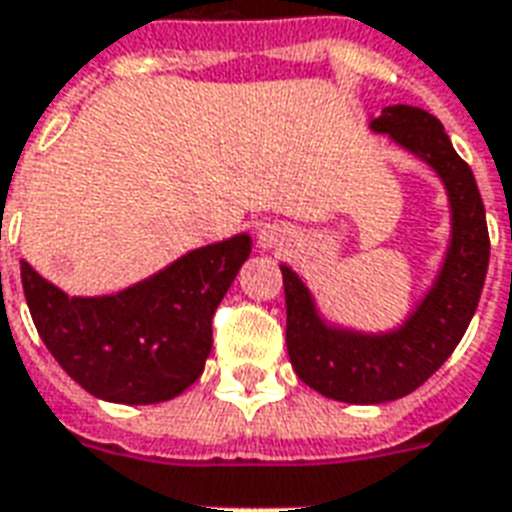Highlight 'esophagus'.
Returning <instances> with one entry per match:
<instances>
[{
	"label": "esophagus",
	"instance_id": "34e87169",
	"mask_svg": "<svg viewBox=\"0 0 512 512\" xmlns=\"http://www.w3.org/2000/svg\"><path fill=\"white\" fill-rule=\"evenodd\" d=\"M288 229L283 224H267V227L259 232V245L261 248H277V245H283L288 240Z\"/></svg>",
	"mask_w": 512,
	"mask_h": 512
}]
</instances>
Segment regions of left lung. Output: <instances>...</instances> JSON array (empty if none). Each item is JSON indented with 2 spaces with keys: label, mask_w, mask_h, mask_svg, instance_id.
<instances>
[{
  "label": "left lung",
  "mask_w": 512,
  "mask_h": 512,
  "mask_svg": "<svg viewBox=\"0 0 512 512\" xmlns=\"http://www.w3.org/2000/svg\"><path fill=\"white\" fill-rule=\"evenodd\" d=\"M371 130L417 154L441 176L451 205V245L441 275L411 318L390 334H358L328 326L312 293L291 267L283 269L285 344L304 384L342 403H387L425 384L457 350L475 315L489 269V229L475 176L433 114L387 106Z\"/></svg>",
  "instance_id": "8db88e82"
}]
</instances>
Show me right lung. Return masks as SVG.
<instances>
[{
  "mask_svg": "<svg viewBox=\"0 0 512 512\" xmlns=\"http://www.w3.org/2000/svg\"><path fill=\"white\" fill-rule=\"evenodd\" d=\"M251 256V237L186 253L112 296H66L21 261L31 320L66 374L112 403H162L200 379L213 347V312Z\"/></svg>",
  "mask_w": 512,
  "mask_h": 512,
  "instance_id": "right-lung-1",
  "label": "right lung"
}]
</instances>
